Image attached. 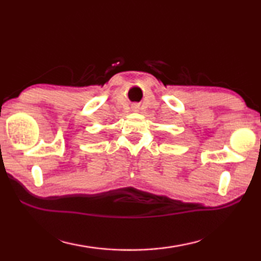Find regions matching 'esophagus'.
Returning a JSON list of instances; mask_svg holds the SVG:
<instances>
[{"instance_id":"obj_1","label":"esophagus","mask_w":261,"mask_h":261,"mask_svg":"<svg viewBox=\"0 0 261 261\" xmlns=\"http://www.w3.org/2000/svg\"><path fill=\"white\" fill-rule=\"evenodd\" d=\"M138 109H139V105H137V103L132 105V110H135V112H138Z\"/></svg>"}]
</instances>
